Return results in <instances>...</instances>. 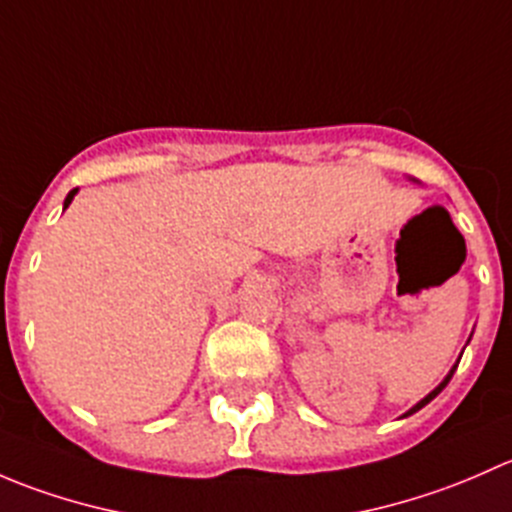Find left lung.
I'll return each instance as SVG.
<instances>
[{"label":"left lung","mask_w":512,"mask_h":512,"mask_svg":"<svg viewBox=\"0 0 512 512\" xmlns=\"http://www.w3.org/2000/svg\"><path fill=\"white\" fill-rule=\"evenodd\" d=\"M453 371H456V366H453V369H451V374H448V376H446V379H443V381H441V384H438V386H436V389H433V391H431V394H428V396H426V399H421V401H418V404H416V406H414V409H411V411H409V414H406V416L416 414V411H418V409H423V406H426V404H428V401H433V399H436V396H438V394H441V391H443V389H446V384H448V381H451Z\"/></svg>","instance_id":"1"}]
</instances>
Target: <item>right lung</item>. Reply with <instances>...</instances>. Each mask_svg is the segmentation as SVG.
Returning <instances> with one entry per match:
<instances>
[{"mask_svg":"<svg viewBox=\"0 0 512 512\" xmlns=\"http://www.w3.org/2000/svg\"><path fill=\"white\" fill-rule=\"evenodd\" d=\"M74 195H76V188L71 190L69 195H66V200H64V208H69V203H71V200H74Z\"/></svg>","mask_w":512,"mask_h":512,"instance_id":"obj_1","label":"right lung"}]
</instances>
